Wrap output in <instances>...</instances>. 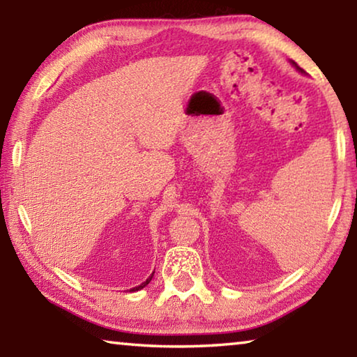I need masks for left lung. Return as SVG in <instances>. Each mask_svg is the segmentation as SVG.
<instances>
[{
	"label": "left lung",
	"instance_id": "1",
	"mask_svg": "<svg viewBox=\"0 0 357 357\" xmlns=\"http://www.w3.org/2000/svg\"><path fill=\"white\" fill-rule=\"evenodd\" d=\"M291 64H293V66H294V68H296V69H298V70H299V72H304V70H302V69H301V68H299V66H298V64H296V63H294V61H291Z\"/></svg>",
	"mask_w": 357,
	"mask_h": 357
}]
</instances>
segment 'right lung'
I'll use <instances>...</instances> for the list:
<instances>
[{
    "label": "right lung",
    "mask_w": 357,
    "mask_h": 357,
    "mask_svg": "<svg viewBox=\"0 0 357 357\" xmlns=\"http://www.w3.org/2000/svg\"><path fill=\"white\" fill-rule=\"evenodd\" d=\"M153 275H154V273H153V274H151V275L148 277V279H146V280H144V282L142 283V285H138V287H135V288H132V289H130V291H138V289H142V288H144V287H146V285H148V283L151 282V279H153Z\"/></svg>",
    "instance_id": "add662e5"
}]
</instances>
